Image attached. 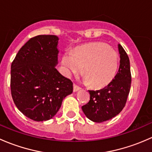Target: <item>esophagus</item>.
I'll use <instances>...</instances> for the list:
<instances>
[{"instance_id":"1","label":"esophagus","mask_w":152,"mask_h":152,"mask_svg":"<svg viewBox=\"0 0 152 152\" xmlns=\"http://www.w3.org/2000/svg\"><path fill=\"white\" fill-rule=\"evenodd\" d=\"M79 90H81V87L74 84V85H73V92H77L79 91Z\"/></svg>"}]
</instances>
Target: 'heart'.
Masks as SVG:
<instances>
[{"instance_id":"1","label":"heart","mask_w":152,"mask_h":152,"mask_svg":"<svg viewBox=\"0 0 152 152\" xmlns=\"http://www.w3.org/2000/svg\"><path fill=\"white\" fill-rule=\"evenodd\" d=\"M62 70L67 77L78 74L84 67V82L102 88L111 82L118 67V55L104 42H93L65 51L62 58Z\"/></svg>"}]
</instances>
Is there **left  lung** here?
Returning <instances> with one entry per match:
<instances>
[{
  "label": "left lung",
  "mask_w": 152,
  "mask_h": 152,
  "mask_svg": "<svg viewBox=\"0 0 152 152\" xmlns=\"http://www.w3.org/2000/svg\"><path fill=\"white\" fill-rule=\"evenodd\" d=\"M120 66L115 79L108 85L99 90H89L90 98L82 111L87 118L102 123L118 115L126 103L131 87L129 59L123 47L118 44Z\"/></svg>",
  "instance_id": "obj_1"
}]
</instances>
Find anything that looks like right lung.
<instances>
[{
    "label": "right lung",
    "instance_id": "obj_1",
    "mask_svg": "<svg viewBox=\"0 0 152 152\" xmlns=\"http://www.w3.org/2000/svg\"><path fill=\"white\" fill-rule=\"evenodd\" d=\"M59 38L38 35L23 45L11 66V93L18 110L28 118L44 121L59 111L73 93V82L62 76L58 64Z\"/></svg>",
    "mask_w": 152,
    "mask_h": 152
}]
</instances>
